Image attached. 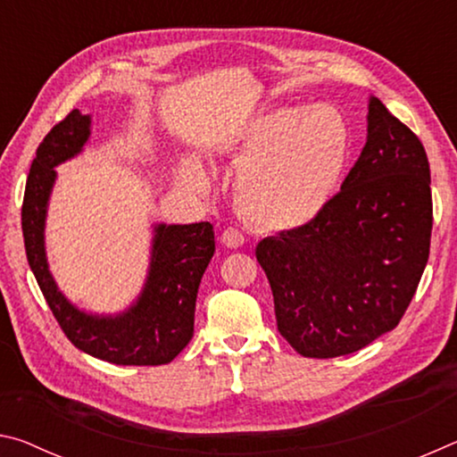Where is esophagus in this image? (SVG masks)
<instances>
[{
	"label": "esophagus",
	"instance_id": "1",
	"mask_svg": "<svg viewBox=\"0 0 457 457\" xmlns=\"http://www.w3.org/2000/svg\"><path fill=\"white\" fill-rule=\"evenodd\" d=\"M221 244L228 245V247H234V250H236V247H242L244 245V234H242V231L234 229V228H229L221 234Z\"/></svg>",
	"mask_w": 457,
	"mask_h": 457
}]
</instances>
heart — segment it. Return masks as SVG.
<instances>
[{
  "mask_svg": "<svg viewBox=\"0 0 457 457\" xmlns=\"http://www.w3.org/2000/svg\"><path fill=\"white\" fill-rule=\"evenodd\" d=\"M349 146L351 130L332 106L308 112L300 106H282L260 114L231 145L234 161H242L234 181L239 213L264 229L306 226L337 191ZM177 177L197 195L210 191V173L195 159L183 161Z\"/></svg>",
  "mask_w": 457,
  "mask_h": 457,
  "instance_id": "1",
  "label": "heart"
}]
</instances>
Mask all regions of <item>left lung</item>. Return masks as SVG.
<instances>
[{
    "instance_id": "8db88e82",
    "label": "left lung",
    "mask_w": 457,
    "mask_h": 457,
    "mask_svg": "<svg viewBox=\"0 0 457 457\" xmlns=\"http://www.w3.org/2000/svg\"><path fill=\"white\" fill-rule=\"evenodd\" d=\"M429 183L420 138L370 96L367 143L340 191L306 226L256 247L294 351L343 357L397 327L429 258Z\"/></svg>"
}]
</instances>
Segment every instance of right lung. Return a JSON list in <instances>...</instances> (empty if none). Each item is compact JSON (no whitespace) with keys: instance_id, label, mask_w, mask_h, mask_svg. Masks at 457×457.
I'll return each mask as SVG.
<instances>
[{"instance_id":"add662e5","label":"right lung","mask_w":457,"mask_h":457,"mask_svg":"<svg viewBox=\"0 0 457 457\" xmlns=\"http://www.w3.org/2000/svg\"><path fill=\"white\" fill-rule=\"evenodd\" d=\"M90 114L72 111L37 146L21 207L28 264L76 349L112 365H167L193 337L199 282L215 252L213 226L210 221L154 223L145 284L125 311L98 314L71 303L50 272L46 218L58 179L56 167L79 157L90 138Z\"/></svg>"}]
</instances>
